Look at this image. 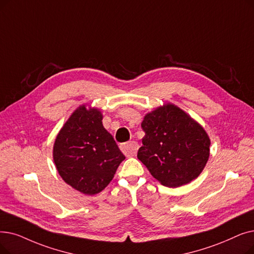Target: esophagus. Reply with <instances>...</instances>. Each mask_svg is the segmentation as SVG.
Masks as SVG:
<instances>
[{
	"label": "esophagus",
	"instance_id": "34e87169",
	"mask_svg": "<svg viewBox=\"0 0 254 254\" xmlns=\"http://www.w3.org/2000/svg\"><path fill=\"white\" fill-rule=\"evenodd\" d=\"M120 148L127 157H133L137 153L139 145L136 141H128V142L125 143V144L121 145Z\"/></svg>",
	"mask_w": 254,
	"mask_h": 254
}]
</instances>
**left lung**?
I'll list each match as a JSON object with an SVG mask.
<instances>
[{"label": "left lung", "instance_id": "obj_1", "mask_svg": "<svg viewBox=\"0 0 254 254\" xmlns=\"http://www.w3.org/2000/svg\"><path fill=\"white\" fill-rule=\"evenodd\" d=\"M145 136L138 159L163 186L180 187L195 180L209 156L203 127L174 105L160 107L141 124Z\"/></svg>", "mask_w": 254, "mask_h": 254}]
</instances>
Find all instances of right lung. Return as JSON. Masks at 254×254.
I'll list each match as a JSON object with an SVG mask.
<instances>
[{
  "instance_id": "obj_1",
  "label": "right lung",
  "mask_w": 254,
  "mask_h": 254,
  "mask_svg": "<svg viewBox=\"0 0 254 254\" xmlns=\"http://www.w3.org/2000/svg\"><path fill=\"white\" fill-rule=\"evenodd\" d=\"M96 109L81 106L61 128L53 157L63 181L87 195L103 191L126 157L102 123Z\"/></svg>"
}]
</instances>
